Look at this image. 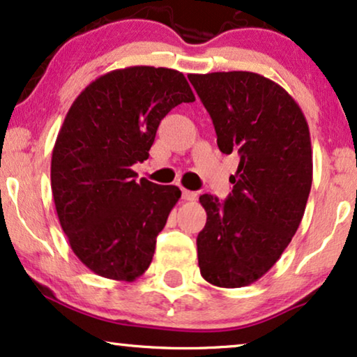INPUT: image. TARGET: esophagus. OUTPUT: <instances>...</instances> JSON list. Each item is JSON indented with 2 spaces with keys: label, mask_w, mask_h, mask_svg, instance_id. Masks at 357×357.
I'll return each instance as SVG.
<instances>
[{
  "label": "esophagus",
  "mask_w": 357,
  "mask_h": 357,
  "mask_svg": "<svg viewBox=\"0 0 357 357\" xmlns=\"http://www.w3.org/2000/svg\"><path fill=\"white\" fill-rule=\"evenodd\" d=\"M197 197H198L197 192H190L187 188H182V198L187 199V202H195Z\"/></svg>",
  "instance_id": "1"
}]
</instances>
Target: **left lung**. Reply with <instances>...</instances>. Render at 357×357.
<instances>
[{"mask_svg":"<svg viewBox=\"0 0 357 357\" xmlns=\"http://www.w3.org/2000/svg\"><path fill=\"white\" fill-rule=\"evenodd\" d=\"M211 116L218 146L241 159L226 202L204 193L206 226L197 237L202 276L242 287L265 275L289 245L312 187L309 125L275 81L248 71L190 75Z\"/></svg>","mask_w":357,"mask_h":357,"instance_id":"8db88e82","label":"left lung"}]
</instances>
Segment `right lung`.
<instances>
[{"label": "right lung", "mask_w": 357, "mask_h": 357, "mask_svg": "<svg viewBox=\"0 0 357 357\" xmlns=\"http://www.w3.org/2000/svg\"><path fill=\"white\" fill-rule=\"evenodd\" d=\"M180 71L130 66L92 81L68 110L52 154V193L75 255L96 275L133 281L178 202L175 185L136 180L160 120L193 102Z\"/></svg>", "instance_id": "add662e5"}]
</instances>
